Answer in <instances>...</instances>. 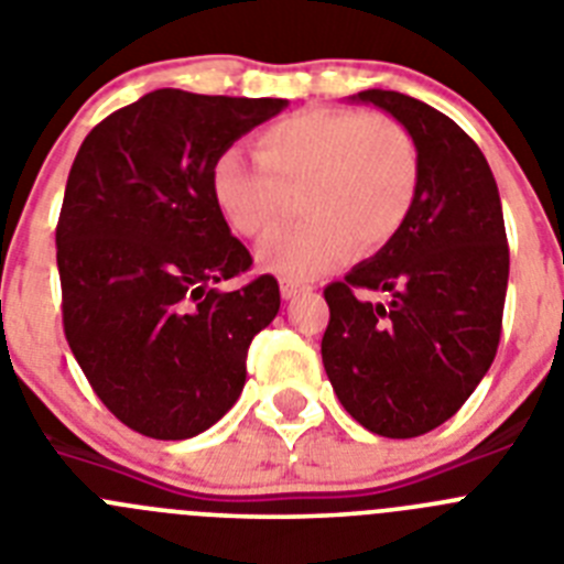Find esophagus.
<instances>
[{
  "mask_svg": "<svg viewBox=\"0 0 564 564\" xmlns=\"http://www.w3.org/2000/svg\"><path fill=\"white\" fill-rule=\"evenodd\" d=\"M311 291V285H299V282H288V279H282L279 282V293H282V299H296L299 293Z\"/></svg>",
  "mask_w": 564,
  "mask_h": 564,
  "instance_id": "esophagus-1",
  "label": "esophagus"
}]
</instances>
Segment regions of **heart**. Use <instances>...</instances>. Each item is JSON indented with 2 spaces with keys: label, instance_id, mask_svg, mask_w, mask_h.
Segmentation results:
<instances>
[{
  "label": "heart",
  "instance_id": "b5f03b06",
  "mask_svg": "<svg viewBox=\"0 0 564 564\" xmlns=\"http://www.w3.org/2000/svg\"><path fill=\"white\" fill-rule=\"evenodd\" d=\"M257 161L239 149L217 154L212 194L223 220L248 239H265L299 194L305 220L259 248V268L288 282H311L352 246L390 242L410 217L421 158L410 129L392 115L313 107L271 123L257 138Z\"/></svg>",
  "mask_w": 564,
  "mask_h": 564
}]
</instances>
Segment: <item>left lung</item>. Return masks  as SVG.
Instances as JSON below:
<instances>
[{
    "mask_svg": "<svg viewBox=\"0 0 564 564\" xmlns=\"http://www.w3.org/2000/svg\"><path fill=\"white\" fill-rule=\"evenodd\" d=\"M410 129L421 186L401 231L325 288L322 361L364 430L417 437L449 421L488 372L502 330L508 239L495 174L452 118L392 89H364ZM358 290H381L370 303Z\"/></svg>",
    "mask_w": 564,
    "mask_h": 564,
    "instance_id": "obj_1",
    "label": "left lung"
}]
</instances>
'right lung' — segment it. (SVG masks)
Returning <instances> with one entry per match:
<instances>
[{
	"instance_id": "right-lung-1",
	"label": "right lung",
	"mask_w": 564,
	"mask_h": 564,
	"mask_svg": "<svg viewBox=\"0 0 564 564\" xmlns=\"http://www.w3.org/2000/svg\"><path fill=\"white\" fill-rule=\"evenodd\" d=\"M282 98L154 89L84 138L56 226L64 336L104 406L154 441L220 421L246 387L253 336L279 313L212 194V166Z\"/></svg>"
}]
</instances>
